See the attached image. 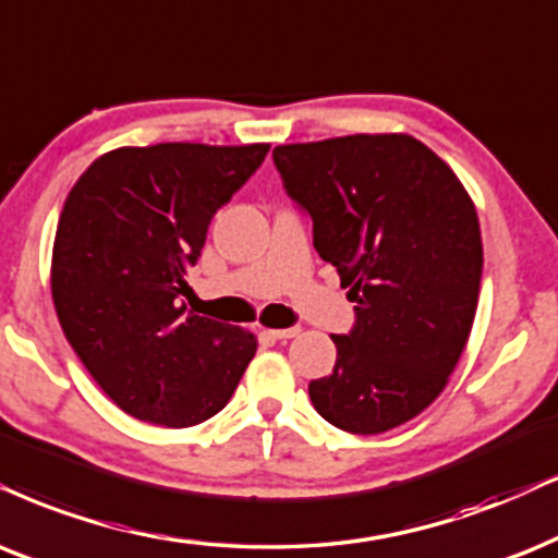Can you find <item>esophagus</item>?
<instances>
[{"label": "esophagus", "mask_w": 558, "mask_h": 558, "mask_svg": "<svg viewBox=\"0 0 558 558\" xmlns=\"http://www.w3.org/2000/svg\"><path fill=\"white\" fill-rule=\"evenodd\" d=\"M299 327H288V329H270V335L275 337V340H291V337H295V335H299Z\"/></svg>", "instance_id": "1"}]
</instances>
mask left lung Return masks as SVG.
I'll return each mask as SVG.
<instances>
[{
  "label": "left lung",
  "mask_w": 558,
  "mask_h": 558,
  "mask_svg": "<svg viewBox=\"0 0 558 558\" xmlns=\"http://www.w3.org/2000/svg\"><path fill=\"white\" fill-rule=\"evenodd\" d=\"M286 193L314 221V250L355 301L337 363L308 384L316 412L352 435L417 417L466 348L482 286L474 201L407 133H355L275 146Z\"/></svg>",
  "instance_id": "8db88e82"
}]
</instances>
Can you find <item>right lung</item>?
Returning a JSON list of instances; mask_svg holds the SVG:
<instances>
[{
  "label": "right lung",
  "instance_id": "1",
  "mask_svg": "<svg viewBox=\"0 0 558 558\" xmlns=\"http://www.w3.org/2000/svg\"><path fill=\"white\" fill-rule=\"evenodd\" d=\"M270 144L123 146L76 180L53 239L61 329L131 417L193 427L221 412L257 352L252 331L187 314V267L216 210Z\"/></svg>",
  "mask_w": 558,
  "mask_h": 558
}]
</instances>
